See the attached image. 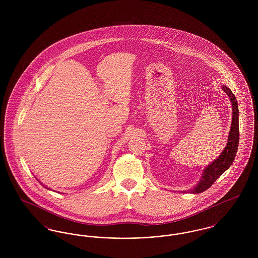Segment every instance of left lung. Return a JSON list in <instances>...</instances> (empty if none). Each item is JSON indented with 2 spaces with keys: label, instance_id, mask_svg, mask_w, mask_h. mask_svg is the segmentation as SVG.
Segmentation results:
<instances>
[{
  "label": "left lung",
  "instance_id": "left-lung-1",
  "mask_svg": "<svg viewBox=\"0 0 258 258\" xmlns=\"http://www.w3.org/2000/svg\"><path fill=\"white\" fill-rule=\"evenodd\" d=\"M222 90L228 95L232 103V123L231 128L228 136V142L226 147L224 148L221 156L212 162L208 167L203 172V176L197 186H195L191 190H188L192 194H200L214 184V182L220 178L221 174L227 170L232 164L237 150L239 145V110L237 100L234 96L232 91L226 86H222ZM185 192V191H184Z\"/></svg>",
  "mask_w": 258,
  "mask_h": 258
}]
</instances>
